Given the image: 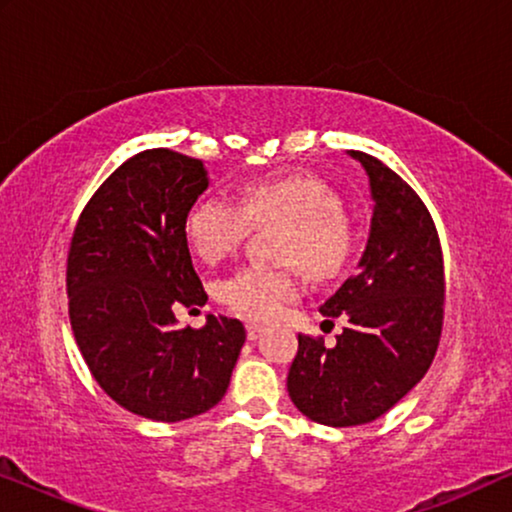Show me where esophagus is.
Instances as JSON below:
<instances>
[{"label":"esophagus","mask_w":512,"mask_h":512,"mask_svg":"<svg viewBox=\"0 0 512 512\" xmlns=\"http://www.w3.org/2000/svg\"><path fill=\"white\" fill-rule=\"evenodd\" d=\"M263 331L265 328L263 326H258V324H247V338L254 342V340H258L263 335Z\"/></svg>","instance_id":"34e87169"}]
</instances>
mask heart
<instances>
[{
	"mask_svg": "<svg viewBox=\"0 0 512 512\" xmlns=\"http://www.w3.org/2000/svg\"><path fill=\"white\" fill-rule=\"evenodd\" d=\"M282 221L279 261L298 263L314 279L331 277L349 254V223L338 195L310 174H289L247 184L237 202L202 195L184 221L186 240L195 254L214 263L240 247L251 223ZM216 296L230 310L249 319H272L284 303L298 296L293 265H242L216 284Z\"/></svg>",
	"mask_w": 512,
	"mask_h": 512,
	"instance_id": "heart-1",
	"label": "heart"
}]
</instances>
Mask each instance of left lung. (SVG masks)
Wrapping results in <instances>:
<instances>
[{
    "label": "left lung",
    "mask_w": 512,
    "mask_h": 512,
    "mask_svg": "<svg viewBox=\"0 0 512 512\" xmlns=\"http://www.w3.org/2000/svg\"><path fill=\"white\" fill-rule=\"evenodd\" d=\"M370 181L373 219L359 270L319 307L347 326L335 347L298 335L286 387L326 426H359L394 408L429 370L445 310L443 251L422 198L368 153L349 151Z\"/></svg>",
    "instance_id": "8db88e82"
}]
</instances>
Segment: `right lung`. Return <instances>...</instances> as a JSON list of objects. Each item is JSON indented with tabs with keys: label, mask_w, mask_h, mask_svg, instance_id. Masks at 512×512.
I'll use <instances>...</instances> for the list:
<instances>
[{
	"label": "right lung",
	"mask_w": 512,
	"mask_h": 512,
	"mask_svg": "<svg viewBox=\"0 0 512 512\" xmlns=\"http://www.w3.org/2000/svg\"><path fill=\"white\" fill-rule=\"evenodd\" d=\"M198 158L149 149L125 160L83 209L67 256L69 321L97 384L153 422H181L226 394L242 321L209 314L179 328L174 307L205 305L184 221L207 191Z\"/></svg>",
	"instance_id": "1"
}]
</instances>
